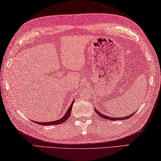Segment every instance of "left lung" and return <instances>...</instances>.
<instances>
[{
    "mask_svg": "<svg viewBox=\"0 0 161 161\" xmlns=\"http://www.w3.org/2000/svg\"><path fill=\"white\" fill-rule=\"evenodd\" d=\"M94 109H95L96 113L99 116H100L101 117H103V118H104V119L110 120V121H115V120H119H119H122V119H128V118H130V117H131L133 115H134L135 113V112H134L133 113H132L130 115H128V116H125V117H118V118H117V117H109V116H107L106 115H103V114H102L100 112H99L98 111L96 110V108H94Z\"/></svg>",
    "mask_w": 161,
    "mask_h": 161,
    "instance_id": "obj_1",
    "label": "left lung"
}]
</instances>
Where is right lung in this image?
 Returning a JSON list of instances; mask_svg holds the SVG:
<instances>
[{"label": "right lung", "instance_id": "1", "mask_svg": "<svg viewBox=\"0 0 161 161\" xmlns=\"http://www.w3.org/2000/svg\"><path fill=\"white\" fill-rule=\"evenodd\" d=\"M74 101H72L71 105H70V107L68 109V111L65 113V114L64 115V116L61 117V118H60L59 119L56 120V121H48V122H38V121H34V122H35L39 125H42V126H49V125H58V124H63L64 122V121L67 120L69 118V117L70 116V113H71V112H72V105L74 104Z\"/></svg>", "mask_w": 161, "mask_h": 161}]
</instances>
